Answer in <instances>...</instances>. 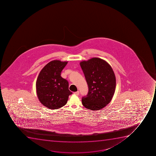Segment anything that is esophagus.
<instances>
[{
	"label": "esophagus",
	"instance_id": "1",
	"mask_svg": "<svg viewBox=\"0 0 156 156\" xmlns=\"http://www.w3.org/2000/svg\"><path fill=\"white\" fill-rule=\"evenodd\" d=\"M74 94H76V95H77V96H78L79 94V91H76L75 93H74Z\"/></svg>",
	"mask_w": 156,
	"mask_h": 156
}]
</instances>
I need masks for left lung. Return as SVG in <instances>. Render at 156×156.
I'll return each instance as SVG.
<instances>
[{
	"instance_id": "1",
	"label": "left lung",
	"mask_w": 156,
	"mask_h": 156,
	"mask_svg": "<svg viewBox=\"0 0 156 156\" xmlns=\"http://www.w3.org/2000/svg\"><path fill=\"white\" fill-rule=\"evenodd\" d=\"M80 65L88 87V94L82 98V104L88 109H102L109 103L114 94V72L107 62L98 57L83 60Z\"/></svg>"
}]
</instances>
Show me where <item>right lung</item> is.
Returning a JSON list of instances; mask_svg holds the SVG:
<instances>
[{
    "mask_svg": "<svg viewBox=\"0 0 156 156\" xmlns=\"http://www.w3.org/2000/svg\"><path fill=\"white\" fill-rule=\"evenodd\" d=\"M68 62L54 60L41 71L36 82L37 97L42 105L50 109L65 106L72 93L69 90V82L61 77V72Z\"/></svg>",
    "mask_w": 156,
    "mask_h": 156,
    "instance_id": "right-lung-1",
    "label": "right lung"
}]
</instances>
